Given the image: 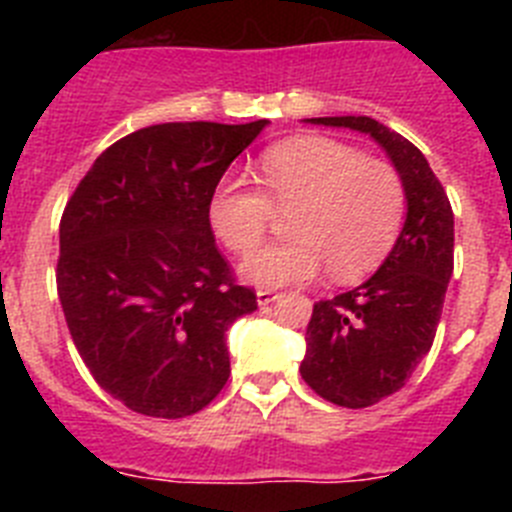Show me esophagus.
I'll list each match as a JSON object with an SVG mask.
<instances>
[{
	"mask_svg": "<svg viewBox=\"0 0 512 512\" xmlns=\"http://www.w3.org/2000/svg\"><path fill=\"white\" fill-rule=\"evenodd\" d=\"M279 297L282 295H279V292H271V289H259V292H256V300H259L261 307L271 305V302H277Z\"/></svg>",
	"mask_w": 512,
	"mask_h": 512,
	"instance_id": "1",
	"label": "esophagus"
}]
</instances>
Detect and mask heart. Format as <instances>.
Instances as JSON below:
<instances>
[{
    "label": "heart",
    "instance_id": "b5f03b06",
    "mask_svg": "<svg viewBox=\"0 0 512 512\" xmlns=\"http://www.w3.org/2000/svg\"><path fill=\"white\" fill-rule=\"evenodd\" d=\"M256 182H225L212 192V233L233 253L264 241L274 212L287 217L289 241L251 253L241 277L259 287L310 282L328 266L333 282L377 269L402 233L408 192L384 161L328 138H295L259 158Z\"/></svg>",
    "mask_w": 512,
    "mask_h": 512
}]
</instances>
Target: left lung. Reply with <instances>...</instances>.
Returning a JSON list of instances; mask_svg holds the SVG:
<instances>
[{
    "label": "left lung",
    "mask_w": 512,
    "mask_h": 512,
    "mask_svg": "<svg viewBox=\"0 0 512 512\" xmlns=\"http://www.w3.org/2000/svg\"><path fill=\"white\" fill-rule=\"evenodd\" d=\"M312 125L372 135L408 192L395 248L361 287L320 300L307 325L300 374L323 400L369 408L405 387L428 356L454 271V212L423 153L372 117H310Z\"/></svg>",
    "instance_id": "1"
}]
</instances>
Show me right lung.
I'll return each instance as SVG.
<instances>
[{
	"label": "right lung",
	"mask_w": 512,
	"mask_h": 512,
	"mask_svg": "<svg viewBox=\"0 0 512 512\" xmlns=\"http://www.w3.org/2000/svg\"><path fill=\"white\" fill-rule=\"evenodd\" d=\"M266 122L135 130L66 202L58 300L92 377L133 413L187 418L228 382L225 330L259 302L217 251L207 207Z\"/></svg>",
	"instance_id": "1"
}]
</instances>
